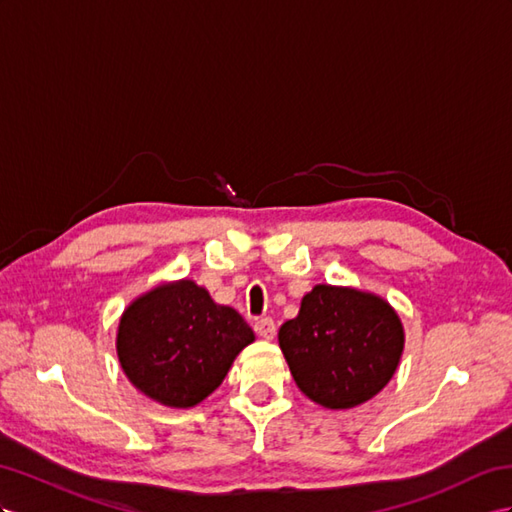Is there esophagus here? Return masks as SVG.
Listing matches in <instances>:
<instances>
[{
  "label": "esophagus",
  "mask_w": 512,
  "mask_h": 512,
  "mask_svg": "<svg viewBox=\"0 0 512 512\" xmlns=\"http://www.w3.org/2000/svg\"><path fill=\"white\" fill-rule=\"evenodd\" d=\"M255 331H257L259 337L272 339L274 335H277V324H274L272 318H259V320L255 322Z\"/></svg>",
  "instance_id": "1"
}]
</instances>
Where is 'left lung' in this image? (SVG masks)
<instances>
[{"mask_svg":"<svg viewBox=\"0 0 512 512\" xmlns=\"http://www.w3.org/2000/svg\"><path fill=\"white\" fill-rule=\"evenodd\" d=\"M279 346L298 389L324 409H352L381 391L402 357L404 329L381 296L355 287L316 285Z\"/></svg>","mask_w":512,"mask_h":512,"instance_id":"8db88e82","label":"left lung"}]
</instances>
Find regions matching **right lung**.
Instances as JSON below:
<instances>
[{
	"label": "right lung",
	"instance_id": "right-lung-1",
	"mask_svg": "<svg viewBox=\"0 0 512 512\" xmlns=\"http://www.w3.org/2000/svg\"><path fill=\"white\" fill-rule=\"evenodd\" d=\"M251 342L255 333L238 311L216 305L205 287L181 279L153 287L123 311L116 352L144 396L188 409L220 387Z\"/></svg>",
	"mask_w": 512,
	"mask_h": 512
}]
</instances>
